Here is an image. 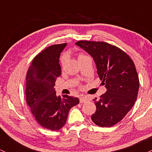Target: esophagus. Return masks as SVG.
Masks as SVG:
<instances>
[{"instance_id": "34e87169", "label": "esophagus", "mask_w": 152, "mask_h": 152, "mask_svg": "<svg viewBox=\"0 0 152 152\" xmlns=\"http://www.w3.org/2000/svg\"><path fill=\"white\" fill-rule=\"evenodd\" d=\"M87 100H88V99H87V97H81L80 98V103H85V102H86Z\"/></svg>"}]
</instances>
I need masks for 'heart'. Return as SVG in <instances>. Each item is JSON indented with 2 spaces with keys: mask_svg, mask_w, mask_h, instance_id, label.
Listing matches in <instances>:
<instances>
[{
  "mask_svg": "<svg viewBox=\"0 0 152 152\" xmlns=\"http://www.w3.org/2000/svg\"><path fill=\"white\" fill-rule=\"evenodd\" d=\"M85 57H87V55H85V54H83V53H79V54L77 55L78 60H80V59H81V58H85ZM66 59H67V56H66L65 55H62V56L61 57V59H60V62H61L62 65H64V63H65V62L66 61Z\"/></svg>",
  "mask_w": 152,
  "mask_h": 152,
  "instance_id": "obj_1",
  "label": "heart"
}]
</instances>
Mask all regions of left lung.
Returning <instances> with one entry per match:
<instances>
[{"instance_id": "8db88e82", "label": "left lung", "mask_w": 152, "mask_h": 152, "mask_svg": "<svg viewBox=\"0 0 152 152\" xmlns=\"http://www.w3.org/2000/svg\"><path fill=\"white\" fill-rule=\"evenodd\" d=\"M75 44L93 58L107 88L99 100L93 99L96 112L91 119L97 126L111 127L125 117L137 100L140 80L134 63L125 52L107 42L80 40Z\"/></svg>"}]
</instances>
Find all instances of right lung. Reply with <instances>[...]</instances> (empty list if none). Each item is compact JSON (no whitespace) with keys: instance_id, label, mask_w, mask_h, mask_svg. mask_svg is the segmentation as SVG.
<instances>
[{"instance_id":"obj_1","label":"right lung","mask_w":152,"mask_h":152,"mask_svg":"<svg viewBox=\"0 0 152 152\" xmlns=\"http://www.w3.org/2000/svg\"><path fill=\"white\" fill-rule=\"evenodd\" d=\"M67 43L53 45L33 58L27 72V104L38 124L45 129L58 131L65 124L69 110L79 104L77 97L56 95L54 86L61 75L60 53Z\"/></svg>"}]
</instances>
